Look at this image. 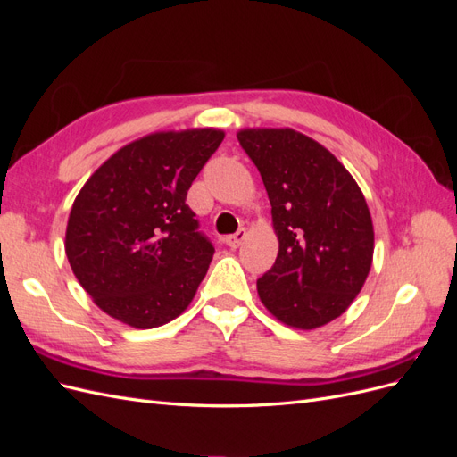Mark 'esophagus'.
Here are the masks:
<instances>
[{"mask_svg": "<svg viewBox=\"0 0 457 457\" xmlns=\"http://www.w3.org/2000/svg\"><path fill=\"white\" fill-rule=\"evenodd\" d=\"M244 240H245V228H240L238 232H234V234H230V237H227L223 242H225L228 247H232V250H237V247L242 245Z\"/></svg>", "mask_w": 457, "mask_h": 457, "instance_id": "1", "label": "esophagus"}]
</instances>
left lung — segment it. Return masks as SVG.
<instances>
[{
	"label": "left lung",
	"mask_w": 457,
	"mask_h": 457,
	"mask_svg": "<svg viewBox=\"0 0 457 457\" xmlns=\"http://www.w3.org/2000/svg\"><path fill=\"white\" fill-rule=\"evenodd\" d=\"M267 188L278 238L274 265L257 280L267 311L314 329L351 307L373 259V223L353 175L331 152L292 128L237 133Z\"/></svg>",
	"instance_id": "8db88e82"
}]
</instances>
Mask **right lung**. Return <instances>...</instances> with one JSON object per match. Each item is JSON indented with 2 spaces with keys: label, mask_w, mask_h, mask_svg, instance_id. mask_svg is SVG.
<instances>
[{
  "label": "right lung",
  "mask_w": 457,
  "mask_h": 457,
  "mask_svg": "<svg viewBox=\"0 0 457 457\" xmlns=\"http://www.w3.org/2000/svg\"><path fill=\"white\" fill-rule=\"evenodd\" d=\"M225 131H156L114 152L81 187L64 252L93 303L137 329L171 322L215 253L187 192Z\"/></svg>",
  "instance_id": "right-lung-1"
}]
</instances>
